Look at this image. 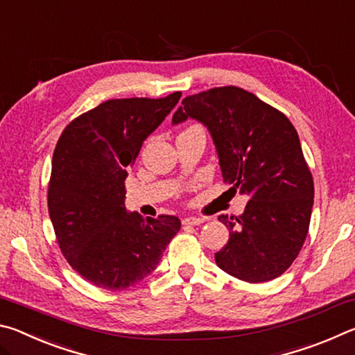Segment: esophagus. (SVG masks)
I'll list each match as a JSON object with an SVG mask.
<instances>
[{"mask_svg":"<svg viewBox=\"0 0 355 355\" xmlns=\"http://www.w3.org/2000/svg\"><path fill=\"white\" fill-rule=\"evenodd\" d=\"M183 225H200L205 222V219L203 218H196V216H186V218H183Z\"/></svg>","mask_w":355,"mask_h":355,"instance_id":"34e87169","label":"esophagus"}]
</instances>
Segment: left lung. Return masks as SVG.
<instances>
[{
	"label": "left lung",
	"mask_w": 355,
	"mask_h": 355,
	"mask_svg": "<svg viewBox=\"0 0 355 355\" xmlns=\"http://www.w3.org/2000/svg\"><path fill=\"white\" fill-rule=\"evenodd\" d=\"M188 117L211 133L230 191L249 197L241 216H219L230 236L216 263L249 284L279 277L302 249L313 208V177L296 128L284 112L236 86L183 98L172 122Z\"/></svg>",
	"instance_id": "8db88e82"
}]
</instances>
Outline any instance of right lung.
<instances>
[{
	"label": "right lung",
	"instance_id": "obj_1",
	"mask_svg": "<svg viewBox=\"0 0 355 355\" xmlns=\"http://www.w3.org/2000/svg\"><path fill=\"white\" fill-rule=\"evenodd\" d=\"M180 97L106 100L59 136L48 213L65 260L95 286L114 291L139 284L182 227L177 216L144 219L123 205L128 167Z\"/></svg>",
	"mask_w": 355,
	"mask_h": 355
}]
</instances>
